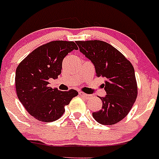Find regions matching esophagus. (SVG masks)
I'll return each instance as SVG.
<instances>
[{
    "instance_id": "obj_1",
    "label": "esophagus",
    "mask_w": 159,
    "mask_h": 159,
    "mask_svg": "<svg viewBox=\"0 0 159 159\" xmlns=\"http://www.w3.org/2000/svg\"><path fill=\"white\" fill-rule=\"evenodd\" d=\"M79 94L80 96H82V97L85 98H87V99H88V98H90L91 97V95H90V94H85V93L84 92H81V91H80L79 92Z\"/></svg>"
}]
</instances>
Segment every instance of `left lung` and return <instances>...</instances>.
I'll use <instances>...</instances> for the list:
<instances>
[{"label": "left lung", "instance_id": "left-lung-1", "mask_svg": "<svg viewBox=\"0 0 159 159\" xmlns=\"http://www.w3.org/2000/svg\"><path fill=\"white\" fill-rule=\"evenodd\" d=\"M81 53L91 61L96 75L106 79V97H100L102 107L92 113L102 125H112L123 120L130 112L138 94L132 63L120 51L99 40L76 41Z\"/></svg>", "mask_w": 159, "mask_h": 159}]
</instances>
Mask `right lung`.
Segmentation results:
<instances>
[{
  "label": "right lung",
  "instance_id": "1",
  "mask_svg": "<svg viewBox=\"0 0 159 159\" xmlns=\"http://www.w3.org/2000/svg\"><path fill=\"white\" fill-rule=\"evenodd\" d=\"M73 49H78L74 42H49L32 51L16 68L17 97L26 110L40 121L59 119L65 106L78 95L75 90L61 91L48 86L49 78L57 79L61 73L64 58Z\"/></svg>",
  "mask_w": 159,
  "mask_h": 159
}]
</instances>
